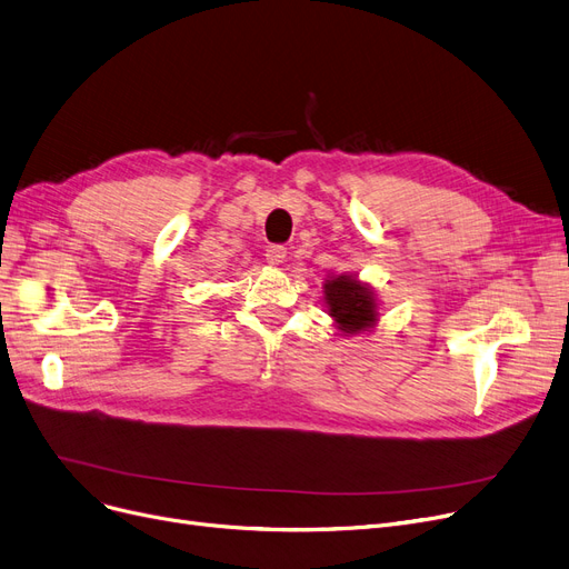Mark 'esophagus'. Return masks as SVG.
Masks as SVG:
<instances>
[{
  "mask_svg": "<svg viewBox=\"0 0 569 569\" xmlns=\"http://www.w3.org/2000/svg\"><path fill=\"white\" fill-rule=\"evenodd\" d=\"M286 246H279V243H271V246H267V262L269 264H281L283 260H286Z\"/></svg>",
  "mask_w": 569,
  "mask_h": 569,
  "instance_id": "1",
  "label": "esophagus"
}]
</instances>
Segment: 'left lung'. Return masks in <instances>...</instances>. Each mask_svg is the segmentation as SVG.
<instances>
[{"label": "left lung", "instance_id": "obj_1", "mask_svg": "<svg viewBox=\"0 0 569 569\" xmlns=\"http://www.w3.org/2000/svg\"><path fill=\"white\" fill-rule=\"evenodd\" d=\"M323 295L328 313L346 335H356L360 330L372 328L379 320L375 290L367 283H360L356 277L341 274L326 281Z\"/></svg>", "mask_w": 569, "mask_h": 569}]
</instances>
